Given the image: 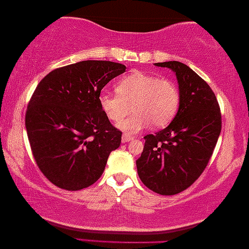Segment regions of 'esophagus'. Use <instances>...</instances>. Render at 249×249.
<instances>
[{
	"label": "esophagus",
	"mask_w": 249,
	"mask_h": 249,
	"mask_svg": "<svg viewBox=\"0 0 249 249\" xmlns=\"http://www.w3.org/2000/svg\"><path fill=\"white\" fill-rule=\"evenodd\" d=\"M132 139V137L130 135L128 134H124L122 135V142H130Z\"/></svg>",
	"instance_id": "esophagus-1"
}]
</instances>
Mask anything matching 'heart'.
<instances>
[{"label": "heart", "instance_id": "heart-1", "mask_svg": "<svg viewBox=\"0 0 249 249\" xmlns=\"http://www.w3.org/2000/svg\"><path fill=\"white\" fill-rule=\"evenodd\" d=\"M115 93L104 91L98 103L112 122L124 119L131 107L134 113L118 124V128L128 134H136L149 124L153 128L165 127L176 117L180 104L177 85L151 73L135 72L122 78L115 86Z\"/></svg>", "mask_w": 249, "mask_h": 249}]
</instances>
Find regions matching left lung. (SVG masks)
<instances>
[{"instance_id": "obj_1", "label": "left lung", "mask_w": 249, "mask_h": 249, "mask_svg": "<svg viewBox=\"0 0 249 249\" xmlns=\"http://www.w3.org/2000/svg\"><path fill=\"white\" fill-rule=\"evenodd\" d=\"M155 64L176 72L179 110L168 127L145 136L144 149L136 165L147 188L160 195H176L192 186L205 170L222 120L215 94L195 71L178 61Z\"/></svg>"}]
</instances>
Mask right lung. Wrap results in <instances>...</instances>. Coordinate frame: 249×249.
<instances>
[{"mask_svg":"<svg viewBox=\"0 0 249 249\" xmlns=\"http://www.w3.org/2000/svg\"><path fill=\"white\" fill-rule=\"evenodd\" d=\"M124 71L121 63L87 60L57 68L37 85L26 129L34 159L53 185L80 190L100 179L122 132L105 117L98 97Z\"/></svg>","mask_w":249,"mask_h":249,"instance_id":"right-lung-1","label":"right lung"}]
</instances>
